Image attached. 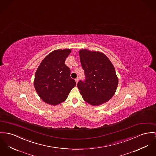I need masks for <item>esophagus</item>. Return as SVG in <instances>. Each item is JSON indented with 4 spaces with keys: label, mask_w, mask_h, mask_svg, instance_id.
I'll use <instances>...</instances> for the list:
<instances>
[{
    "label": "esophagus",
    "mask_w": 156,
    "mask_h": 156,
    "mask_svg": "<svg viewBox=\"0 0 156 156\" xmlns=\"http://www.w3.org/2000/svg\"><path fill=\"white\" fill-rule=\"evenodd\" d=\"M78 80H79L78 78H76L75 79V82H76V84L78 83Z\"/></svg>",
    "instance_id": "1"
}]
</instances>
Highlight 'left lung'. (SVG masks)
<instances>
[{"label": "left lung", "mask_w": 156, "mask_h": 156, "mask_svg": "<svg viewBox=\"0 0 156 156\" xmlns=\"http://www.w3.org/2000/svg\"><path fill=\"white\" fill-rule=\"evenodd\" d=\"M85 80L77 87L84 100L92 106H99L114 96L118 85L115 69L103 53L86 48L79 51Z\"/></svg>", "instance_id": "obj_1"}]
</instances>
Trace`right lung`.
Returning <instances> with one entry per match:
<instances>
[{"mask_svg": "<svg viewBox=\"0 0 156 156\" xmlns=\"http://www.w3.org/2000/svg\"><path fill=\"white\" fill-rule=\"evenodd\" d=\"M71 50H56L48 55L38 66L34 85L40 98L48 105H58L65 101L76 86L71 78L70 69L65 60Z\"/></svg>", "mask_w": 156, "mask_h": 156, "instance_id": "1", "label": "right lung"}]
</instances>
